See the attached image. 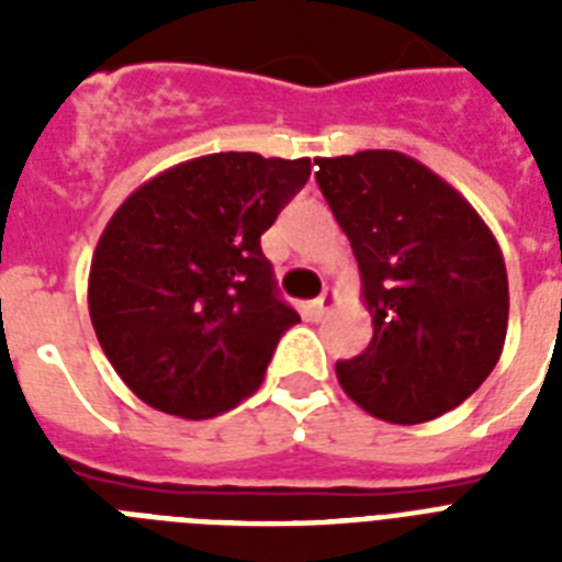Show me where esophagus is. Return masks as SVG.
Segmentation results:
<instances>
[{
	"label": "esophagus",
	"instance_id": "esophagus-1",
	"mask_svg": "<svg viewBox=\"0 0 562 562\" xmlns=\"http://www.w3.org/2000/svg\"><path fill=\"white\" fill-rule=\"evenodd\" d=\"M335 303H338V294H335L333 289H324V294H321V297L308 303V315H312V321H321V317H324L326 312L335 306Z\"/></svg>",
	"mask_w": 562,
	"mask_h": 562
}]
</instances>
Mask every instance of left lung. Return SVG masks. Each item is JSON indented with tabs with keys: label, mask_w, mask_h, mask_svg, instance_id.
<instances>
[{
	"label": "left lung",
	"mask_w": 562,
	"mask_h": 562,
	"mask_svg": "<svg viewBox=\"0 0 562 562\" xmlns=\"http://www.w3.org/2000/svg\"><path fill=\"white\" fill-rule=\"evenodd\" d=\"M315 166L373 317L368 350L335 364L344 393L396 426L458 408L505 347L510 297L496 236L458 189L408 154L359 151Z\"/></svg>",
	"instance_id": "left-lung-1"
}]
</instances>
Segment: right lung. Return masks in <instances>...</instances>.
<instances>
[{
  "label": "right lung",
  "instance_id": "1",
  "mask_svg": "<svg viewBox=\"0 0 562 562\" xmlns=\"http://www.w3.org/2000/svg\"><path fill=\"white\" fill-rule=\"evenodd\" d=\"M312 160L206 154L131 192L90 265V321L122 382L151 408L206 419L262 384L282 333L262 233L306 187Z\"/></svg>",
  "mask_w": 562,
  "mask_h": 562
}]
</instances>
